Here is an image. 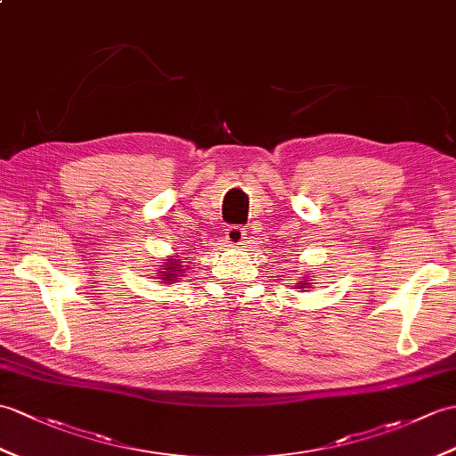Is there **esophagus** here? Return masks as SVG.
I'll use <instances>...</instances> for the list:
<instances>
[{
  "label": "esophagus",
  "mask_w": 456,
  "mask_h": 456,
  "mask_svg": "<svg viewBox=\"0 0 456 456\" xmlns=\"http://www.w3.org/2000/svg\"><path fill=\"white\" fill-rule=\"evenodd\" d=\"M245 239H247V231L239 225L229 227L225 232V240L231 247H242L245 245Z\"/></svg>",
  "instance_id": "34e87169"
}]
</instances>
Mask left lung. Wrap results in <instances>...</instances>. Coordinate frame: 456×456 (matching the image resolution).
<instances>
[{
  "mask_svg": "<svg viewBox=\"0 0 456 456\" xmlns=\"http://www.w3.org/2000/svg\"><path fill=\"white\" fill-rule=\"evenodd\" d=\"M306 285H309V283H299L297 288H299V289H306Z\"/></svg>",
  "mask_w": 456,
  "mask_h": 456,
  "instance_id": "1",
  "label": "left lung"
}]
</instances>
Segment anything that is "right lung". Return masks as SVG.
<instances>
[{"label":"right lung","mask_w":456,"mask_h":456,"mask_svg":"<svg viewBox=\"0 0 456 456\" xmlns=\"http://www.w3.org/2000/svg\"><path fill=\"white\" fill-rule=\"evenodd\" d=\"M186 266H183V264H180V260H176V256H173V258H167V262L163 264V280H165V283H173V281H176L178 280V273H183V270H184Z\"/></svg>","instance_id":"1"}]
</instances>
